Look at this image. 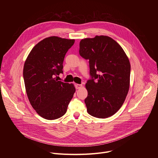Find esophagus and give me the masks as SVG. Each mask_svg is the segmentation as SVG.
<instances>
[{"instance_id": "1", "label": "esophagus", "mask_w": 158, "mask_h": 158, "mask_svg": "<svg viewBox=\"0 0 158 158\" xmlns=\"http://www.w3.org/2000/svg\"><path fill=\"white\" fill-rule=\"evenodd\" d=\"M75 86H76V88L77 89H81V88L82 87V84H76L75 85Z\"/></svg>"}]
</instances>
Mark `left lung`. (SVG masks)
Here are the masks:
<instances>
[{
	"instance_id": "left-lung-1",
	"label": "left lung",
	"mask_w": 158,
	"mask_h": 158,
	"mask_svg": "<svg viewBox=\"0 0 158 158\" xmlns=\"http://www.w3.org/2000/svg\"><path fill=\"white\" fill-rule=\"evenodd\" d=\"M79 54L89 60L92 77L85 84L87 112L98 118L112 116L121 107L129 91L131 65L127 56L116 40L106 35L82 39Z\"/></svg>"
}]
</instances>
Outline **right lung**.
Wrapping results in <instances>:
<instances>
[{
	"label": "right lung",
	"instance_id": "right-lung-1",
	"mask_svg": "<svg viewBox=\"0 0 158 158\" xmlns=\"http://www.w3.org/2000/svg\"><path fill=\"white\" fill-rule=\"evenodd\" d=\"M74 42L57 36L45 38L32 48L25 61L26 93L32 107L44 119L54 120L64 116L76 91L73 84L57 79L63 73L65 55Z\"/></svg>",
	"mask_w": 158,
	"mask_h": 158
}]
</instances>
